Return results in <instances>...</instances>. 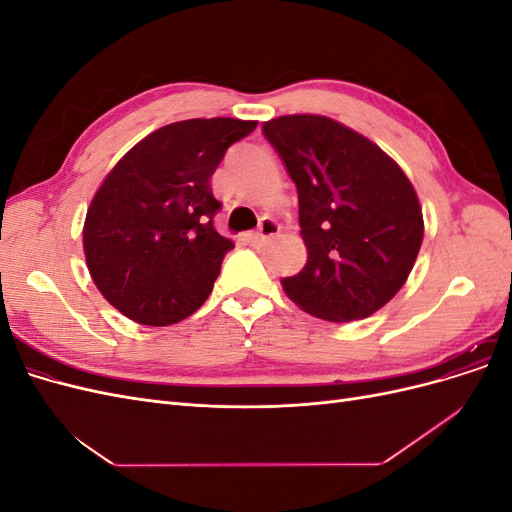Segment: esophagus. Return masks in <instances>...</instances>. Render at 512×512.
Instances as JSON below:
<instances>
[{"label":"esophagus","mask_w":512,"mask_h":512,"mask_svg":"<svg viewBox=\"0 0 512 512\" xmlns=\"http://www.w3.org/2000/svg\"><path fill=\"white\" fill-rule=\"evenodd\" d=\"M277 232H280V224H277L273 218H269V215H265V218H262L260 224H258V230L250 235V243L252 245H262L265 241H269L271 237H275Z\"/></svg>","instance_id":"1"}]
</instances>
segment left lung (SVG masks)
Here are the masks:
<instances>
[{
    "label": "left lung",
    "mask_w": 512,
    "mask_h": 512,
    "mask_svg": "<svg viewBox=\"0 0 512 512\" xmlns=\"http://www.w3.org/2000/svg\"><path fill=\"white\" fill-rule=\"evenodd\" d=\"M299 194L307 247L282 286L303 312L367 318L406 284L423 243V211L404 170L363 134L322 115L262 123Z\"/></svg>",
    "instance_id": "1"
}]
</instances>
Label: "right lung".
Here are the masks:
<instances>
[{"instance_id": "right-lung-1", "label": "right lung", "mask_w": 512, "mask_h": 512, "mask_svg": "<svg viewBox=\"0 0 512 512\" xmlns=\"http://www.w3.org/2000/svg\"><path fill=\"white\" fill-rule=\"evenodd\" d=\"M256 121L188 119L145 136L106 175L87 209L91 280L123 316L168 327L207 301L235 243L213 228L211 175Z\"/></svg>"}]
</instances>
